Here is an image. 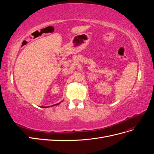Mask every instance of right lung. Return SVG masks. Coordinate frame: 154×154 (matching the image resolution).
I'll return each instance as SVG.
<instances>
[{
	"label": "right lung",
	"instance_id": "add662e5",
	"mask_svg": "<svg viewBox=\"0 0 154 154\" xmlns=\"http://www.w3.org/2000/svg\"><path fill=\"white\" fill-rule=\"evenodd\" d=\"M59 103H57V104H56V105H58ZM53 106H54V105H53ZM42 107H44V108H48V107H49V106H42Z\"/></svg>",
	"mask_w": 154,
	"mask_h": 154
}]
</instances>
